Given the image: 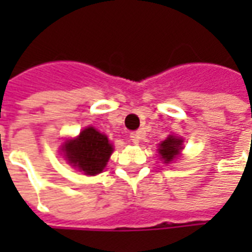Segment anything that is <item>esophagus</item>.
<instances>
[{"label":"esophagus","mask_w":252,"mask_h":252,"mask_svg":"<svg viewBox=\"0 0 252 252\" xmlns=\"http://www.w3.org/2000/svg\"><path fill=\"white\" fill-rule=\"evenodd\" d=\"M131 140L132 143H135V144H137V143L140 142V139H142V132L137 131V132H132L131 133Z\"/></svg>","instance_id":"esophagus-1"}]
</instances>
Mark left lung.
Segmentation results:
<instances>
[{
	"label": "left lung",
	"mask_w": 252,
	"mask_h": 252,
	"mask_svg": "<svg viewBox=\"0 0 252 252\" xmlns=\"http://www.w3.org/2000/svg\"><path fill=\"white\" fill-rule=\"evenodd\" d=\"M184 148V140L182 137H177L170 135L166 140L159 144L158 154L164 163H171L174 159L180 157L181 150Z\"/></svg>",
	"instance_id": "8db88e82"
}]
</instances>
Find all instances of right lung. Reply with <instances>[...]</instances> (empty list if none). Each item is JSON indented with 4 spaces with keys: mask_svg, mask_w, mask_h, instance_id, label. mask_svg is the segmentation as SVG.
I'll list each match as a JSON object with an SVG mask.
<instances>
[{
    "mask_svg": "<svg viewBox=\"0 0 252 252\" xmlns=\"http://www.w3.org/2000/svg\"><path fill=\"white\" fill-rule=\"evenodd\" d=\"M62 151L68 163L86 175L102 173L113 153L106 135L93 126L85 128L79 136L63 143Z\"/></svg>",
    "mask_w": 252,
    "mask_h": 252,
    "instance_id": "add662e5",
    "label": "right lung"
}]
</instances>
